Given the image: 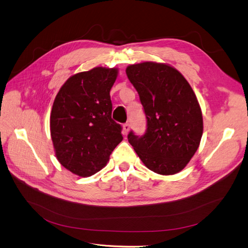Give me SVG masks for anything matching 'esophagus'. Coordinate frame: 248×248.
<instances>
[{
	"label": "esophagus",
	"instance_id": "1",
	"mask_svg": "<svg viewBox=\"0 0 248 248\" xmlns=\"http://www.w3.org/2000/svg\"><path fill=\"white\" fill-rule=\"evenodd\" d=\"M130 128H131L130 124H128V123H125V124H124V133L126 135V134L128 133V131H130Z\"/></svg>",
	"mask_w": 248,
	"mask_h": 248
}]
</instances>
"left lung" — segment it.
I'll list each match as a JSON object with an SVG mask.
<instances>
[{
	"label": "left lung",
	"instance_id": "8db88e82",
	"mask_svg": "<svg viewBox=\"0 0 248 248\" xmlns=\"http://www.w3.org/2000/svg\"><path fill=\"white\" fill-rule=\"evenodd\" d=\"M146 116L142 136L127 140L142 162L158 174H175L195 155L202 135L201 107L182 75L164 63L146 62L126 68Z\"/></svg>",
	"mask_w": 248,
	"mask_h": 248
}]
</instances>
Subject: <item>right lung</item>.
Wrapping results in <instances>:
<instances>
[{"label": "right lung", "instance_id": "add662e5", "mask_svg": "<svg viewBox=\"0 0 248 248\" xmlns=\"http://www.w3.org/2000/svg\"><path fill=\"white\" fill-rule=\"evenodd\" d=\"M116 69L94 68L74 75L60 89L50 114V135L60 163L79 176L102 169L123 141L111 118L110 89Z\"/></svg>", "mask_w": 248, "mask_h": 248}]
</instances>
